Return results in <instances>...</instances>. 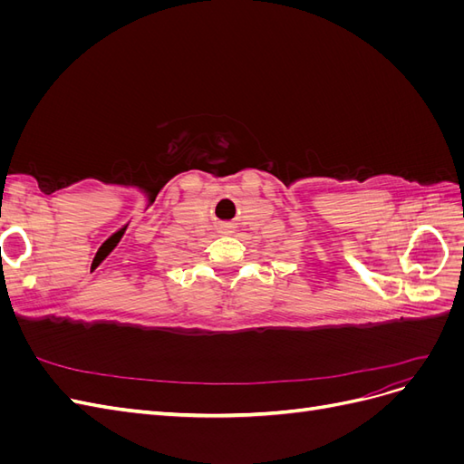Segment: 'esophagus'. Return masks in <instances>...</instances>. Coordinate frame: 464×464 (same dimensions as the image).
Here are the masks:
<instances>
[{"label": "esophagus", "mask_w": 464, "mask_h": 464, "mask_svg": "<svg viewBox=\"0 0 464 464\" xmlns=\"http://www.w3.org/2000/svg\"><path fill=\"white\" fill-rule=\"evenodd\" d=\"M220 232H224V234H230V232H232V224H222V227H220Z\"/></svg>", "instance_id": "34e87169"}]
</instances>
